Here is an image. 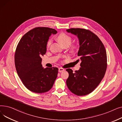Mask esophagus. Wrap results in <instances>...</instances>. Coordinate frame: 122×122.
Here are the masks:
<instances>
[{
	"label": "esophagus",
	"instance_id": "1",
	"mask_svg": "<svg viewBox=\"0 0 122 122\" xmlns=\"http://www.w3.org/2000/svg\"><path fill=\"white\" fill-rule=\"evenodd\" d=\"M64 71V69H63V68H59V70H58L59 72L61 73V72H63V71Z\"/></svg>",
	"mask_w": 122,
	"mask_h": 122
}]
</instances>
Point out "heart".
Listing matches in <instances>:
<instances>
[{"label": "heart", "instance_id": "heart-1", "mask_svg": "<svg viewBox=\"0 0 122 122\" xmlns=\"http://www.w3.org/2000/svg\"><path fill=\"white\" fill-rule=\"evenodd\" d=\"M57 40L62 46H68L71 44L72 38L71 36H70L64 33H61L57 36ZM52 42V40L51 38H49L46 43V48H49L50 45ZM79 49V46L77 43H73L70 45V51L72 53H76L77 52Z\"/></svg>", "mask_w": 122, "mask_h": 122}]
</instances>
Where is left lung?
<instances>
[{"instance_id":"8db88e82","label":"left lung","mask_w":122,"mask_h":122,"mask_svg":"<svg viewBox=\"0 0 122 122\" xmlns=\"http://www.w3.org/2000/svg\"><path fill=\"white\" fill-rule=\"evenodd\" d=\"M78 37L80 48L77 54L81 68L73 72L67 69L69 77L66 84L69 90L78 96L92 92L103 78L107 69V54L99 37L88 30L71 28L67 30Z\"/></svg>"}]
</instances>
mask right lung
Instances as JSON below:
<instances>
[{"label": "right lung", "mask_w": 122, "mask_h": 122, "mask_svg": "<svg viewBox=\"0 0 122 122\" xmlns=\"http://www.w3.org/2000/svg\"><path fill=\"white\" fill-rule=\"evenodd\" d=\"M57 31L47 27H36L24 35L15 53V65L23 85L29 91L41 93L48 92L57 78L58 69L43 68L41 56L46 52V43Z\"/></svg>", "instance_id": "add662e5"}]
</instances>
